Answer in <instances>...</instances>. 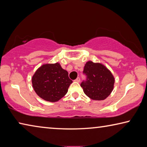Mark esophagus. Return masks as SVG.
Listing matches in <instances>:
<instances>
[{"mask_svg": "<svg viewBox=\"0 0 147 147\" xmlns=\"http://www.w3.org/2000/svg\"><path fill=\"white\" fill-rule=\"evenodd\" d=\"M74 81L76 82H80V78L79 77H78V78H77Z\"/></svg>", "mask_w": 147, "mask_h": 147, "instance_id": "esophagus-1", "label": "esophagus"}]
</instances>
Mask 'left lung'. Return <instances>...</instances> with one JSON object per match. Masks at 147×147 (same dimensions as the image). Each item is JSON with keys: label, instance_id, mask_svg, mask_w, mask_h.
<instances>
[{"label": "left lung", "instance_id": "1", "mask_svg": "<svg viewBox=\"0 0 147 147\" xmlns=\"http://www.w3.org/2000/svg\"><path fill=\"white\" fill-rule=\"evenodd\" d=\"M83 73L86 75V80L81 83L80 86L88 97L95 100H102L111 94L115 79L104 65L89 61L84 66Z\"/></svg>", "mask_w": 147, "mask_h": 147}]
</instances>
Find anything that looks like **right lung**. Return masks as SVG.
I'll list each match as a JSON object with an SVG mask.
<instances>
[{
  "label": "right lung",
  "instance_id": "1",
  "mask_svg": "<svg viewBox=\"0 0 147 147\" xmlns=\"http://www.w3.org/2000/svg\"><path fill=\"white\" fill-rule=\"evenodd\" d=\"M32 82L39 97L54 102L65 95L73 81L69 78L68 72L56 63L44 64L38 68L32 76Z\"/></svg>",
  "mask_w": 147,
  "mask_h": 147
}]
</instances>
